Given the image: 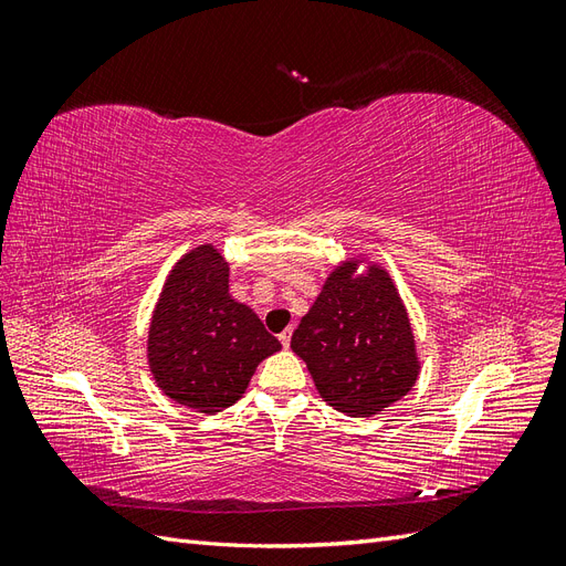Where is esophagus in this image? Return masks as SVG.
I'll list each match as a JSON object with an SVG mask.
<instances>
[{"instance_id":"1","label":"esophagus","mask_w":566,"mask_h":566,"mask_svg":"<svg viewBox=\"0 0 566 566\" xmlns=\"http://www.w3.org/2000/svg\"><path fill=\"white\" fill-rule=\"evenodd\" d=\"M290 337H293V331H290V328H287V331H283V333L279 335V339H281V345H283L285 349L290 347Z\"/></svg>"}]
</instances>
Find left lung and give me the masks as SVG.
Listing matches in <instances>:
<instances>
[{
    "instance_id": "left-lung-1",
    "label": "left lung",
    "mask_w": 566,
    "mask_h": 566,
    "mask_svg": "<svg viewBox=\"0 0 566 566\" xmlns=\"http://www.w3.org/2000/svg\"><path fill=\"white\" fill-rule=\"evenodd\" d=\"M361 263L367 264L358 272ZM321 399L352 418H373L413 389L420 358L410 318L389 271L347 256L325 279L293 333Z\"/></svg>"
}]
</instances>
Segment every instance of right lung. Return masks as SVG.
<instances>
[{
  "mask_svg": "<svg viewBox=\"0 0 566 566\" xmlns=\"http://www.w3.org/2000/svg\"><path fill=\"white\" fill-rule=\"evenodd\" d=\"M281 342L229 293V262L212 243L181 254L148 325L153 380L169 399L214 416L243 397Z\"/></svg>",
  "mask_w": 566,
  "mask_h": 566,
  "instance_id": "1",
  "label": "right lung"
}]
</instances>
